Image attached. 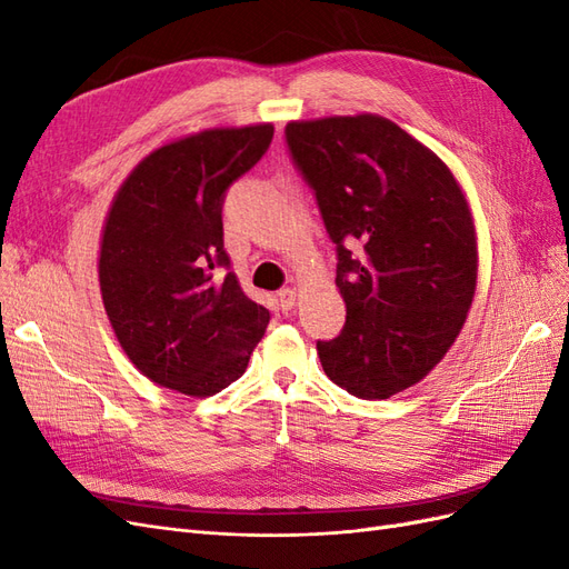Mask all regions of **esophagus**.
Returning <instances> with one entry per match:
<instances>
[{
    "label": "esophagus",
    "instance_id": "34e87169",
    "mask_svg": "<svg viewBox=\"0 0 569 569\" xmlns=\"http://www.w3.org/2000/svg\"><path fill=\"white\" fill-rule=\"evenodd\" d=\"M278 301H280L282 311H291V308H295V303H297V289H291V287L280 289L278 291Z\"/></svg>",
    "mask_w": 569,
    "mask_h": 569
}]
</instances>
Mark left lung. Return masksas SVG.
I'll use <instances>...</instances> for the list:
<instances>
[{"label": "left lung", "instance_id": "1", "mask_svg": "<svg viewBox=\"0 0 569 569\" xmlns=\"http://www.w3.org/2000/svg\"><path fill=\"white\" fill-rule=\"evenodd\" d=\"M284 134L337 244L347 301L341 335L318 341L322 370L358 399H389L437 368L468 318L479 268L468 197L385 116L291 120Z\"/></svg>", "mask_w": 569, "mask_h": 569}]
</instances>
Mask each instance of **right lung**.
I'll use <instances>...</instances> for the list:
<instances>
[{
	"mask_svg": "<svg viewBox=\"0 0 569 569\" xmlns=\"http://www.w3.org/2000/svg\"><path fill=\"white\" fill-rule=\"evenodd\" d=\"M272 123L209 128L168 142L118 187L101 228L99 289L120 349L159 387L213 396L244 375L270 311L222 249V197L258 163Z\"/></svg>",
	"mask_w": 569,
	"mask_h": 569,
	"instance_id": "1",
	"label": "right lung"
}]
</instances>
